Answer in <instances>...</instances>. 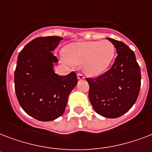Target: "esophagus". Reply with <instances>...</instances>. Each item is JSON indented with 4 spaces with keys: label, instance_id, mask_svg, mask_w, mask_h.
Returning <instances> with one entry per match:
<instances>
[{
    "label": "esophagus",
    "instance_id": "esophagus-1",
    "mask_svg": "<svg viewBox=\"0 0 152 152\" xmlns=\"http://www.w3.org/2000/svg\"><path fill=\"white\" fill-rule=\"evenodd\" d=\"M77 78H78V80H84V76L82 73H78L77 74Z\"/></svg>",
    "mask_w": 152,
    "mask_h": 152
}]
</instances>
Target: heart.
<instances>
[{
    "label": "heart",
    "instance_id": "1",
    "mask_svg": "<svg viewBox=\"0 0 152 152\" xmlns=\"http://www.w3.org/2000/svg\"><path fill=\"white\" fill-rule=\"evenodd\" d=\"M64 56L75 64H83L90 76H98L107 70L115 55V47L108 40L77 42L67 45Z\"/></svg>",
    "mask_w": 152,
    "mask_h": 152
}]
</instances>
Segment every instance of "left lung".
I'll use <instances>...</instances> for the list:
<instances>
[{"instance_id":"1","label":"left lung","mask_w":152,"mask_h":152,"mask_svg":"<svg viewBox=\"0 0 152 152\" xmlns=\"http://www.w3.org/2000/svg\"><path fill=\"white\" fill-rule=\"evenodd\" d=\"M118 56L109 70L96 78H87L88 97L95 112L107 118L125 114L139 95L141 75L134 52L124 42L107 38Z\"/></svg>"}]
</instances>
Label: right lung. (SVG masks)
Listing matches in <instances>:
<instances>
[{
    "label": "right lung",
    "instance_id": "add662e5",
    "mask_svg": "<svg viewBox=\"0 0 152 152\" xmlns=\"http://www.w3.org/2000/svg\"><path fill=\"white\" fill-rule=\"evenodd\" d=\"M62 38L39 37L27 43L18 56L14 75L15 91L23 110L32 118L49 121L64 113L68 98L77 83L75 72L59 76L53 51Z\"/></svg>",
    "mask_w": 152,
    "mask_h": 152
}]
</instances>
